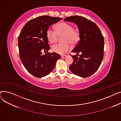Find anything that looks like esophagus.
Masks as SVG:
<instances>
[{
	"instance_id": "34e87169",
	"label": "esophagus",
	"mask_w": 121,
	"mask_h": 121,
	"mask_svg": "<svg viewBox=\"0 0 121 121\" xmlns=\"http://www.w3.org/2000/svg\"><path fill=\"white\" fill-rule=\"evenodd\" d=\"M61 57H62V58H66V57H67V55H61Z\"/></svg>"
}]
</instances>
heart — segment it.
<instances>
[{
    "label": "heart",
    "instance_id": "1",
    "mask_svg": "<svg viewBox=\"0 0 121 121\" xmlns=\"http://www.w3.org/2000/svg\"><path fill=\"white\" fill-rule=\"evenodd\" d=\"M63 36V43H57L52 47L53 52L59 54H64L69 50L71 46H74L78 43L79 39V31L73 29V25L68 22H61L56 26V30L50 27L47 31V36L48 41L51 43H55L59 37Z\"/></svg>",
    "mask_w": 121,
    "mask_h": 121
}]
</instances>
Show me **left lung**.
Segmentation results:
<instances>
[{
  "label": "left lung",
  "mask_w": 121,
  "mask_h": 121,
  "mask_svg": "<svg viewBox=\"0 0 121 121\" xmlns=\"http://www.w3.org/2000/svg\"><path fill=\"white\" fill-rule=\"evenodd\" d=\"M64 21L75 23L78 25L80 40L71 55L73 61L69 69L74 74L82 78L92 75L99 67L104 57V38L96 23L81 16L67 17ZM80 52L82 54L79 55ZM79 56L78 57V55Z\"/></svg>",
  "instance_id": "left-lung-1"
}]
</instances>
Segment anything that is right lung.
<instances>
[{
	"label": "right lung",
	"instance_id": "add662e5",
	"mask_svg": "<svg viewBox=\"0 0 121 121\" xmlns=\"http://www.w3.org/2000/svg\"><path fill=\"white\" fill-rule=\"evenodd\" d=\"M61 17L42 16L28 21L21 30L18 37L20 57L26 70L32 75L41 78L48 74L54 69L60 55L55 52L43 55L42 50L50 49L47 31L51 25Z\"/></svg>",
	"mask_w": 121,
	"mask_h": 121
}]
</instances>
